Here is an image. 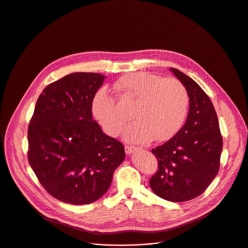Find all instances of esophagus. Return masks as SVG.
Wrapping results in <instances>:
<instances>
[{
    "label": "esophagus",
    "instance_id": "esophagus-1",
    "mask_svg": "<svg viewBox=\"0 0 248 248\" xmlns=\"http://www.w3.org/2000/svg\"><path fill=\"white\" fill-rule=\"evenodd\" d=\"M139 148L136 147V146H129V145H125L124 146V150H125V153L126 154H130L132 152H134L135 150H138Z\"/></svg>",
    "mask_w": 248,
    "mask_h": 248
}]
</instances>
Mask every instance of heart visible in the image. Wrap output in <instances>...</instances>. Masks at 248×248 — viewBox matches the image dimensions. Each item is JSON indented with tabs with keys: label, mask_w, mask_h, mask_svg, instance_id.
<instances>
[{
	"label": "heart",
	"mask_w": 248,
	"mask_h": 248,
	"mask_svg": "<svg viewBox=\"0 0 248 248\" xmlns=\"http://www.w3.org/2000/svg\"><path fill=\"white\" fill-rule=\"evenodd\" d=\"M116 88L124 98L135 102L132 118L124 136L131 142L145 143L153 138L166 141L183 126L189 106L186 86L175 78H163L148 73L124 76ZM92 113L109 135L120 133L127 117L119 109L115 98L106 87L92 99Z\"/></svg>",
	"instance_id": "b5f03b06"
}]
</instances>
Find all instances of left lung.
I'll list each match as a JSON object with an SVG mask.
<instances>
[{"instance_id":"1","label":"left lung","mask_w":248,"mask_h":248,"mask_svg":"<svg viewBox=\"0 0 248 248\" xmlns=\"http://www.w3.org/2000/svg\"><path fill=\"white\" fill-rule=\"evenodd\" d=\"M170 70L188 92L189 111L184 126L163 145L152 149L158 170L149 184L159 197L184 202L199 196L215 179L220 169L223 136L208 95L181 70Z\"/></svg>"}]
</instances>
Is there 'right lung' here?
Returning a JSON list of instances; mask_svg holds the SVG:
<instances>
[{
  "mask_svg": "<svg viewBox=\"0 0 248 248\" xmlns=\"http://www.w3.org/2000/svg\"><path fill=\"white\" fill-rule=\"evenodd\" d=\"M105 77L75 73L40 94L28 125L27 158L46 191L65 203L96 201L125 157L122 142L92 117V99Z\"/></svg>",
  "mask_w": 248,
  "mask_h": 248,
  "instance_id": "add662e5",
  "label": "right lung"
}]
</instances>
